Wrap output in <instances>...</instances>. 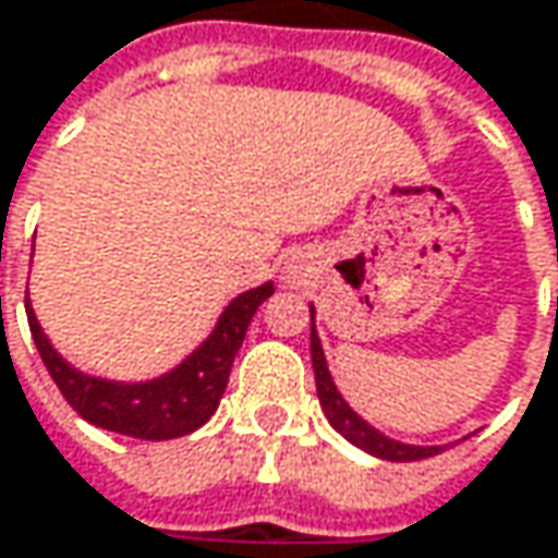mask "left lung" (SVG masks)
Here are the masks:
<instances>
[{
  "mask_svg": "<svg viewBox=\"0 0 558 558\" xmlns=\"http://www.w3.org/2000/svg\"><path fill=\"white\" fill-rule=\"evenodd\" d=\"M558 310V300H556ZM310 354H313V371H316V392H319V405L329 418V425L341 437H348L354 447L380 457V460H392V463H412V460H425V457H434L440 453L444 447H418V444H402V440H392L386 437L383 430H377L374 425H367L338 392V386L331 380L329 364H326V351H323V341L316 335V310L310 306Z\"/></svg>",
  "mask_w": 558,
  "mask_h": 558,
  "instance_id": "left-lung-1",
  "label": "left lung"
}]
</instances>
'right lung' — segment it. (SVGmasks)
Listing matches in <instances>:
<instances>
[{
	"label": "right lung",
	"mask_w": 558,
	"mask_h": 558,
	"mask_svg": "<svg viewBox=\"0 0 558 558\" xmlns=\"http://www.w3.org/2000/svg\"><path fill=\"white\" fill-rule=\"evenodd\" d=\"M271 293H275L271 280L239 293L220 313L214 331L178 367L156 380L143 383L101 380L76 371L70 361L57 354V348L44 335L31 310V300H25V310L31 338L40 351L44 367L60 386L63 399L85 422L140 440H172L197 430L217 412L248 323Z\"/></svg>",
	"instance_id": "add662e5"
}]
</instances>
